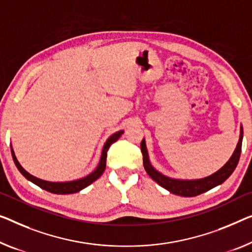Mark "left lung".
Here are the masks:
<instances>
[{
	"instance_id": "left-lung-1",
	"label": "left lung",
	"mask_w": 252,
	"mask_h": 252,
	"mask_svg": "<svg viewBox=\"0 0 252 252\" xmlns=\"http://www.w3.org/2000/svg\"><path fill=\"white\" fill-rule=\"evenodd\" d=\"M242 139H243V129L242 126H240V138L236 145L234 153L232 154L230 159L225 163L224 166L216 171L215 173L210 174L206 178L202 179H173L170 176H166L160 173L150 163L147 146H146L145 138L142 139L140 148L142 153V159H144V167L148 175L152 178L156 183H158L164 189L170 191L171 193L178 194L181 197H194L198 194L204 193L213 188L222 185V183L230 176L235 170L236 165L239 163L240 155H241V147H242Z\"/></svg>"
}]
</instances>
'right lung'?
I'll use <instances>...</instances> for the list:
<instances>
[{"label":"right lung","instance_id":"right-lung-1","mask_svg":"<svg viewBox=\"0 0 252 252\" xmlns=\"http://www.w3.org/2000/svg\"><path fill=\"white\" fill-rule=\"evenodd\" d=\"M123 132H125V130H120V131H118V132L111 134V136L106 139V141H105V144L103 146L102 154H100L98 165H97L96 168L92 172V173H89L88 175H86L81 179L72 180V181L52 182V181H46V180L36 178V176H33L30 173H28V172L21 166L20 163L18 162L16 154H14V150L12 148V145H11V154H12L13 162H14V164H16V166L18 167V170L20 171V173L24 175L26 179L29 180L30 182H32L33 185L38 186L39 188H42V189L48 191V192L56 193V194L76 193V192H79V191H81L82 189H85V188H87L89 185H92L94 181H96V180L104 173L105 167H106L107 150H108V148H110V146L113 144V142H115L120 137L122 136Z\"/></svg>","mask_w":252,"mask_h":252}]
</instances>
